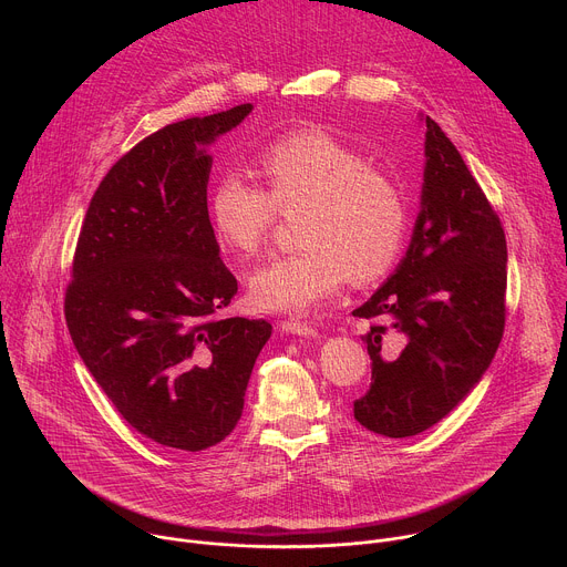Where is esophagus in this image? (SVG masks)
I'll use <instances>...</instances> for the list:
<instances>
[{
	"instance_id": "esophagus-1",
	"label": "esophagus",
	"mask_w": 567,
	"mask_h": 567,
	"mask_svg": "<svg viewBox=\"0 0 567 567\" xmlns=\"http://www.w3.org/2000/svg\"><path fill=\"white\" fill-rule=\"evenodd\" d=\"M280 328H282V332H287V334H296V337H307V339L318 337L316 328L307 326V322H302V320H282V322H280Z\"/></svg>"
}]
</instances>
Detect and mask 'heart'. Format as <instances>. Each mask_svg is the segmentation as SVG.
I'll return each instance as SVG.
<instances>
[{"label":"heart","mask_w":567,"mask_h":567,"mask_svg":"<svg viewBox=\"0 0 567 567\" xmlns=\"http://www.w3.org/2000/svg\"><path fill=\"white\" fill-rule=\"evenodd\" d=\"M256 168L265 190L237 171L224 173L210 188L208 219L219 245L247 258L265 245L276 208L305 206L296 233L302 247L249 278L258 309L309 313L348 278L363 285L394 267L406 239V199L361 150L322 127H300L262 147Z\"/></svg>","instance_id":"1"}]
</instances>
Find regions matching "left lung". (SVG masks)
Segmentation results:
<instances>
[{
	"instance_id": "left-lung-1",
	"label": "left lung",
	"mask_w": 567,
	"mask_h": 567,
	"mask_svg": "<svg viewBox=\"0 0 567 567\" xmlns=\"http://www.w3.org/2000/svg\"><path fill=\"white\" fill-rule=\"evenodd\" d=\"M426 125L424 184L411 245L394 274L352 313L374 320L363 343L370 390L354 420L411 437L444 420L487 372L505 330L507 241L501 219L442 127ZM403 342L392 360L382 337Z\"/></svg>"
}]
</instances>
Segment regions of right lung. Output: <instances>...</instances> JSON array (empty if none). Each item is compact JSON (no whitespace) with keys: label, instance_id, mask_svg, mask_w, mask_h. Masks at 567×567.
Segmentation results:
<instances>
[{"label":"right lung","instance_id":"right-lung-1","mask_svg":"<svg viewBox=\"0 0 567 567\" xmlns=\"http://www.w3.org/2000/svg\"><path fill=\"white\" fill-rule=\"evenodd\" d=\"M254 105L166 125L121 156L78 237L64 316L123 420L161 446L204 451L241 417L267 320L217 318L237 293L208 219V147Z\"/></svg>","mask_w":567,"mask_h":567}]
</instances>
